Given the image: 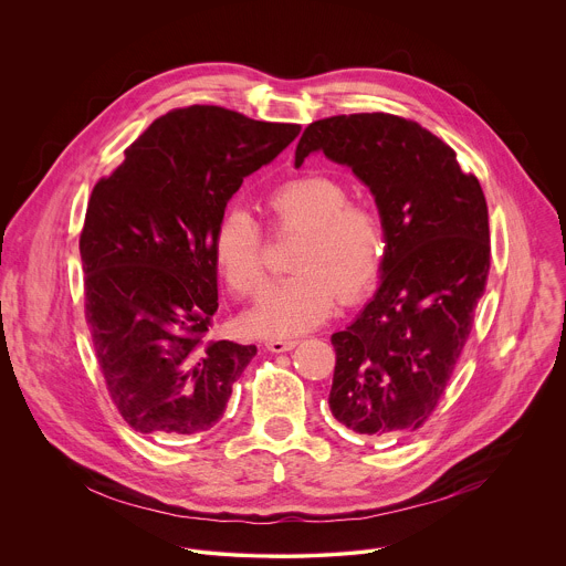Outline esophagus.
<instances>
[{
    "label": "esophagus",
    "instance_id": "1",
    "mask_svg": "<svg viewBox=\"0 0 566 566\" xmlns=\"http://www.w3.org/2000/svg\"><path fill=\"white\" fill-rule=\"evenodd\" d=\"M264 346L271 350V353H284V350H291L297 346V339H266Z\"/></svg>",
    "mask_w": 566,
    "mask_h": 566
}]
</instances>
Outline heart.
Listing matches in <instances>:
<instances>
[{"instance_id": "heart-1", "label": "heart", "mask_w": 566, "mask_h": 566, "mask_svg": "<svg viewBox=\"0 0 566 566\" xmlns=\"http://www.w3.org/2000/svg\"><path fill=\"white\" fill-rule=\"evenodd\" d=\"M277 238L302 235L291 280L271 289L247 315L260 335H297L322 324L337 306L359 302L378 284L387 258L380 213L350 202L348 186L326 172L295 175L264 198ZM216 262L238 297H258L269 284L266 235L247 211H229L213 233Z\"/></svg>"}]
</instances>
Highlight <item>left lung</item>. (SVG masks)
<instances>
[{
    "label": "left lung",
    "instance_id": "1",
    "mask_svg": "<svg viewBox=\"0 0 566 566\" xmlns=\"http://www.w3.org/2000/svg\"><path fill=\"white\" fill-rule=\"evenodd\" d=\"M313 150L353 168L387 229L378 293L331 337V413L370 438L413 433L444 396L484 295L486 198L449 144L398 115L317 119L300 137L295 166Z\"/></svg>",
    "mask_w": 566,
    "mask_h": 566
}]
</instances>
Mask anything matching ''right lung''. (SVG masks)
Here are the masks:
<instances>
[{
  "label": "right lung",
  "mask_w": 566,
  "mask_h": 566,
  "mask_svg": "<svg viewBox=\"0 0 566 566\" xmlns=\"http://www.w3.org/2000/svg\"><path fill=\"white\" fill-rule=\"evenodd\" d=\"M297 133L222 106L175 108L93 186L80 235L84 313L108 396L137 433L193 436L224 416L258 348L209 337L213 233L244 177Z\"/></svg>",
  "instance_id": "right-lung-1"
}]
</instances>
